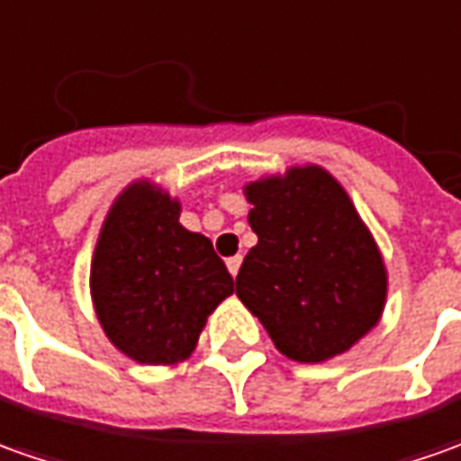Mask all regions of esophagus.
Wrapping results in <instances>:
<instances>
[{"instance_id": "34e87169", "label": "esophagus", "mask_w": 461, "mask_h": 461, "mask_svg": "<svg viewBox=\"0 0 461 461\" xmlns=\"http://www.w3.org/2000/svg\"><path fill=\"white\" fill-rule=\"evenodd\" d=\"M240 267H242V257L234 255L227 259V270H230L231 277H237V272H240Z\"/></svg>"}]
</instances>
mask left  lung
Wrapping results in <instances>:
<instances>
[{
	"label": "left lung",
	"instance_id": "left-lung-1",
	"mask_svg": "<svg viewBox=\"0 0 461 461\" xmlns=\"http://www.w3.org/2000/svg\"><path fill=\"white\" fill-rule=\"evenodd\" d=\"M257 244L237 295L287 358L321 363L361 340L386 303V267L336 178L318 166L247 186Z\"/></svg>",
	"mask_w": 461,
	"mask_h": 461
}]
</instances>
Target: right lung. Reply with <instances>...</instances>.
<instances>
[{
  "mask_svg": "<svg viewBox=\"0 0 461 461\" xmlns=\"http://www.w3.org/2000/svg\"><path fill=\"white\" fill-rule=\"evenodd\" d=\"M181 206L139 181L118 196L98 237L90 293L111 343L133 361L189 358L209 312L234 280L204 234L178 224Z\"/></svg>",
  "mask_w": 461,
  "mask_h": 461,
  "instance_id": "add662e5",
  "label": "right lung"
}]
</instances>
